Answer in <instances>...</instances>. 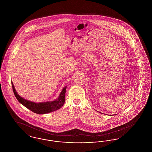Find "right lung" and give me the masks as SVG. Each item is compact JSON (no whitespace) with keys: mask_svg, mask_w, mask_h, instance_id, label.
I'll return each instance as SVG.
<instances>
[{"mask_svg":"<svg viewBox=\"0 0 152 152\" xmlns=\"http://www.w3.org/2000/svg\"><path fill=\"white\" fill-rule=\"evenodd\" d=\"M11 84L14 94L18 101L24 107H26L28 109L32 112L37 114H45L55 111L58 109L61 108L64 104L65 100V91L66 87H65L63 88L57 100L51 102L47 101L45 102H44L36 103L34 102L27 100L21 97L17 94L12 82H11Z\"/></svg>","mask_w":152,"mask_h":152,"instance_id":"add662e5","label":"right lung"}]
</instances>
